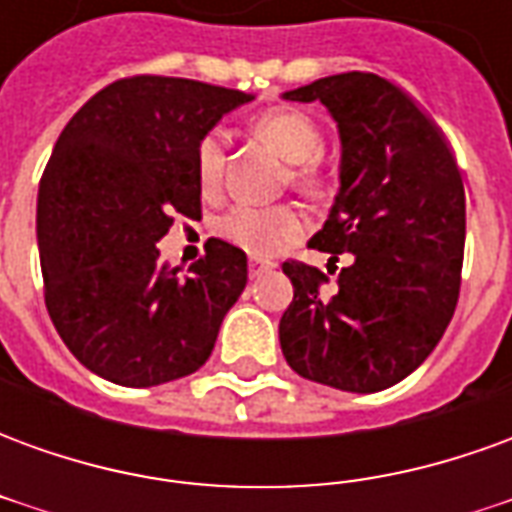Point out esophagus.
Returning <instances> with one entry per match:
<instances>
[{
	"instance_id": "obj_1",
	"label": "esophagus",
	"mask_w": 512,
	"mask_h": 512,
	"mask_svg": "<svg viewBox=\"0 0 512 512\" xmlns=\"http://www.w3.org/2000/svg\"><path fill=\"white\" fill-rule=\"evenodd\" d=\"M277 268V263H271V260H257V257H252L249 260V277H263V274H268V271H274Z\"/></svg>"
}]
</instances>
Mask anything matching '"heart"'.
<instances>
[{"instance_id": "obj_1", "label": "heart", "mask_w": 512, "mask_h": 512, "mask_svg": "<svg viewBox=\"0 0 512 512\" xmlns=\"http://www.w3.org/2000/svg\"><path fill=\"white\" fill-rule=\"evenodd\" d=\"M257 136L277 150L293 167V183L301 189H318L321 172L315 158L323 147V134L318 123L296 109H271L255 120ZM224 161H227V136L213 128L202 136L197 145V178L208 194L222 186ZM216 230L230 244L241 246L244 252L255 257H271L293 244L304 233V219L290 205H235L224 213Z\"/></svg>"}]
</instances>
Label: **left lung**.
Masks as SVG:
<instances>
[{"instance_id": "left-lung-1", "label": "left lung", "mask_w": 512, "mask_h": 512, "mask_svg": "<svg viewBox=\"0 0 512 512\" xmlns=\"http://www.w3.org/2000/svg\"><path fill=\"white\" fill-rule=\"evenodd\" d=\"M321 101L340 134V189L312 246L354 255L337 290L290 260L293 301L279 345L299 376L381 392L411 376L450 323L461 290L466 194L444 134L376 73H337L282 93Z\"/></svg>"}]
</instances>
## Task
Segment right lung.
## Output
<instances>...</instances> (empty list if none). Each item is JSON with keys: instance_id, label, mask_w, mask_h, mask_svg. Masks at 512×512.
Listing matches in <instances>:
<instances>
[{"instance_id": "add662e5", "label": "right lung", "mask_w": 512, "mask_h": 512, "mask_svg": "<svg viewBox=\"0 0 512 512\" xmlns=\"http://www.w3.org/2000/svg\"><path fill=\"white\" fill-rule=\"evenodd\" d=\"M255 95L191 79L109 84L62 128L38 189L54 329L95 376L158 386L200 370L246 288V255L211 238L178 277L158 260L172 216H200L197 145Z\"/></svg>"}]
</instances>
